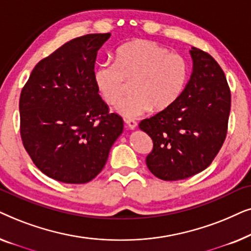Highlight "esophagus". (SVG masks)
Wrapping results in <instances>:
<instances>
[{
    "instance_id": "1",
    "label": "esophagus",
    "mask_w": 251,
    "mask_h": 251,
    "mask_svg": "<svg viewBox=\"0 0 251 251\" xmlns=\"http://www.w3.org/2000/svg\"><path fill=\"white\" fill-rule=\"evenodd\" d=\"M126 125L129 129H136L137 128V122L135 121V120H131V119L126 120Z\"/></svg>"
}]
</instances>
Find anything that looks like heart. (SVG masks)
<instances>
[{
  "label": "heart",
  "mask_w": 251,
  "mask_h": 251,
  "mask_svg": "<svg viewBox=\"0 0 251 251\" xmlns=\"http://www.w3.org/2000/svg\"><path fill=\"white\" fill-rule=\"evenodd\" d=\"M186 60L147 40H136L119 48L115 63L99 65L94 80L109 105L120 101L132 82V95L116 106L126 119L138 118L151 109L160 112L174 105L187 82Z\"/></svg>",
  "instance_id": "b5f03b06"
}]
</instances>
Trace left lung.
I'll use <instances>...</instances> for the list:
<instances>
[{
  "mask_svg": "<svg viewBox=\"0 0 251 251\" xmlns=\"http://www.w3.org/2000/svg\"><path fill=\"white\" fill-rule=\"evenodd\" d=\"M190 53L193 72L180 97L139 123L153 140L147 168L162 180L185 179L203 171L227 135L231 91L224 72L204 51L192 48Z\"/></svg>",
  "mask_w": 251,
  "mask_h": 251,
  "instance_id": "left-lung-1",
  "label": "left lung"
}]
</instances>
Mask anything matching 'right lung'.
Returning <instances> with one entry per match:
<instances>
[{"label":"right lung","mask_w":251,"mask_h":251,"mask_svg":"<svg viewBox=\"0 0 251 251\" xmlns=\"http://www.w3.org/2000/svg\"><path fill=\"white\" fill-rule=\"evenodd\" d=\"M111 34H87L43 58L19 99L20 136L33 163L48 177L84 184L105 167L123 131L94 80L97 52Z\"/></svg>","instance_id":"right-lung-1"}]
</instances>
